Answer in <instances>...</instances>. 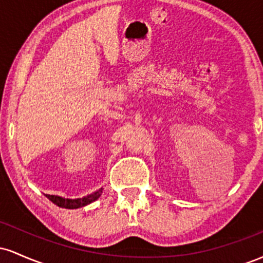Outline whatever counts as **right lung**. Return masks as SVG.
<instances>
[{
  "instance_id": "right-lung-1",
  "label": "right lung",
  "mask_w": 263,
  "mask_h": 263,
  "mask_svg": "<svg viewBox=\"0 0 263 263\" xmlns=\"http://www.w3.org/2000/svg\"><path fill=\"white\" fill-rule=\"evenodd\" d=\"M101 193H102V189L98 190V192H95L93 194H90L87 195V197H84L80 199H64V198L57 197V195H49V194H47V198L60 208H65V209H77V208L85 206V205L95 201L96 199L100 197Z\"/></svg>"
}]
</instances>
